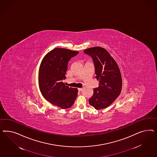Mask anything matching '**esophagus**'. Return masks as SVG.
<instances>
[{"instance_id":"esophagus-1","label":"esophagus","mask_w":157,"mask_h":157,"mask_svg":"<svg viewBox=\"0 0 157 157\" xmlns=\"http://www.w3.org/2000/svg\"><path fill=\"white\" fill-rule=\"evenodd\" d=\"M78 91H81L83 90V89H82V88H79V89H78Z\"/></svg>"}]
</instances>
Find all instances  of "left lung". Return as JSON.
Returning <instances> with one entry per match:
<instances>
[{"instance_id": "left-lung-1", "label": "left lung", "mask_w": 157, "mask_h": 157, "mask_svg": "<svg viewBox=\"0 0 157 157\" xmlns=\"http://www.w3.org/2000/svg\"><path fill=\"white\" fill-rule=\"evenodd\" d=\"M84 53L93 59L95 67V78L99 86L94 89L93 95L89 100L95 109L106 108L120 95L122 78L119 67L113 58L103 48H90Z\"/></svg>"}]
</instances>
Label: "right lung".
<instances>
[{
	"instance_id": "add662e5",
	"label": "right lung",
	"mask_w": 157,
	"mask_h": 157,
	"mask_svg": "<svg viewBox=\"0 0 157 157\" xmlns=\"http://www.w3.org/2000/svg\"><path fill=\"white\" fill-rule=\"evenodd\" d=\"M78 51L57 48L48 53L38 72V85L43 97L51 104L65 109L74 104L78 89L69 87L62 81L66 79L68 63Z\"/></svg>"
}]
</instances>
